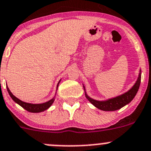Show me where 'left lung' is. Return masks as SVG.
Returning <instances> with one entry per match:
<instances>
[{"label": "left lung", "instance_id": "left-lung-1", "mask_svg": "<svg viewBox=\"0 0 151 151\" xmlns=\"http://www.w3.org/2000/svg\"><path fill=\"white\" fill-rule=\"evenodd\" d=\"M141 81V70H139V73L137 80L134 85H133L132 88L129 89L127 92L123 93V94L120 95V96L115 97V98H109V99L106 100V101H96V100L93 99L90 97H89L87 94L86 91H85V88L83 85L84 90H85V96H86L87 99L92 104L98 109L105 111H116L120 109L121 108L124 107V106L129 104L134 96L137 94V91H138L139 85H140Z\"/></svg>", "mask_w": 151, "mask_h": 151}]
</instances>
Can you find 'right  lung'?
<instances>
[{
	"instance_id": "add662e5",
	"label": "right lung",
	"mask_w": 151,
	"mask_h": 151,
	"mask_svg": "<svg viewBox=\"0 0 151 151\" xmlns=\"http://www.w3.org/2000/svg\"><path fill=\"white\" fill-rule=\"evenodd\" d=\"M60 82H61V80H59L58 85H57L56 89H58V84L60 83ZM6 88H7L8 93H9V94L10 95L11 98H12L13 101H14V102L17 103V104L19 105V106H21L23 109H25V110H27V111H29V112H31V113H40V112H42V111H44L47 110L48 108L50 107V106L53 104V103L54 102V101H55V96L53 97L51 100H50V101H47V102H45V103H43V104H29V103L24 102V101H21V100L19 99V98H17L16 96H14V95L12 94V92L10 91L9 88H8V86L6 87ZM55 94H56V93H55Z\"/></svg>"
}]
</instances>
